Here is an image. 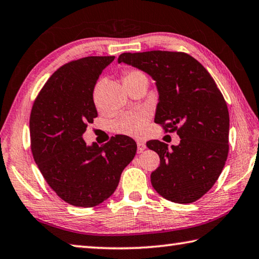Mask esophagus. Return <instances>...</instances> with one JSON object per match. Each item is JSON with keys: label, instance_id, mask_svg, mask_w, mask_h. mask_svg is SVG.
<instances>
[{"label": "esophagus", "instance_id": "obj_1", "mask_svg": "<svg viewBox=\"0 0 259 259\" xmlns=\"http://www.w3.org/2000/svg\"><path fill=\"white\" fill-rule=\"evenodd\" d=\"M137 148H138V153H142V152L146 148L145 143H143V142H137Z\"/></svg>", "mask_w": 259, "mask_h": 259}]
</instances>
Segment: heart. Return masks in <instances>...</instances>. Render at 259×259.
Instances as JSON below:
<instances>
[{
    "label": "heart",
    "instance_id": "heart-1",
    "mask_svg": "<svg viewBox=\"0 0 259 259\" xmlns=\"http://www.w3.org/2000/svg\"><path fill=\"white\" fill-rule=\"evenodd\" d=\"M145 80L147 81V77L145 74L137 69H133V71H128L123 76V83L124 85H129L131 83L138 82ZM100 84L96 88V91L99 88ZM95 102L98 105L97 99L95 97ZM147 123V116L145 113H125L122 114L120 117L113 121L112 129L114 133L119 135L129 136V137H140L145 131V126Z\"/></svg>",
    "mask_w": 259,
    "mask_h": 259
}]
</instances>
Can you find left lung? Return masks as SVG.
<instances>
[{"mask_svg":"<svg viewBox=\"0 0 259 259\" xmlns=\"http://www.w3.org/2000/svg\"><path fill=\"white\" fill-rule=\"evenodd\" d=\"M117 61L155 81L159 103L154 122L165 133L177 131L181 138L171 148L160 140L146 143L160 156L159 168L151 174L152 186L172 202L199 200L216 183L229 154V109L213 78L184 52H125Z\"/></svg>","mask_w":259,"mask_h":259,"instance_id":"8db88e82","label":"left lung"}]
</instances>
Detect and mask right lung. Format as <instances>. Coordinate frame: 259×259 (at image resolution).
Listing matches in <instances>:
<instances>
[{
  "label": "right lung",
  "mask_w": 259,
  "mask_h": 259,
  "mask_svg": "<svg viewBox=\"0 0 259 259\" xmlns=\"http://www.w3.org/2000/svg\"><path fill=\"white\" fill-rule=\"evenodd\" d=\"M115 57H85L65 64L47 81L33 104L30 145L43 177L60 199L91 208L111 196L137 145L117 135L99 146L83 134L98 113L94 89L99 74Z\"/></svg>",
  "instance_id": "add662e5"
}]
</instances>
